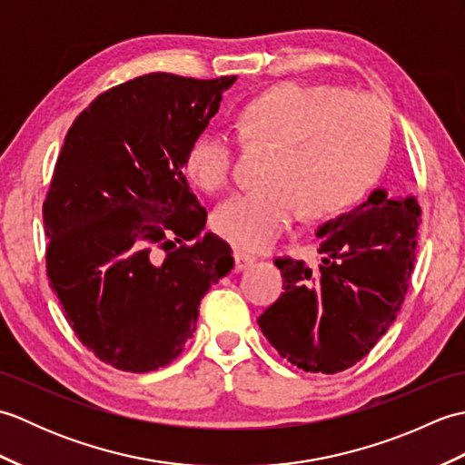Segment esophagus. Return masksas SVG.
I'll return each mask as SVG.
<instances>
[{
	"label": "esophagus",
	"instance_id": "obj_1",
	"mask_svg": "<svg viewBox=\"0 0 465 465\" xmlns=\"http://www.w3.org/2000/svg\"><path fill=\"white\" fill-rule=\"evenodd\" d=\"M233 270L235 272H242V270H245L248 268L250 263H253V258L250 253H243V252H240V250H233Z\"/></svg>",
	"mask_w": 465,
	"mask_h": 465
}]
</instances>
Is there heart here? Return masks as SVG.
<instances>
[{
	"mask_svg": "<svg viewBox=\"0 0 465 465\" xmlns=\"http://www.w3.org/2000/svg\"><path fill=\"white\" fill-rule=\"evenodd\" d=\"M243 142L272 145L268 183L225 203L215 232L245 250L270 245L292 222L343 212L368 192L388 160L390 117L373 97L323 84L282 82L238 110ZM235 143L212 132L195 137L185 153V175L207 193L233 182Z\"/></svg>",
	"mask_w": 465,
	"mask_h": 465,
	"instance_id": "1",
	"label": "heart"
}]
</instances>
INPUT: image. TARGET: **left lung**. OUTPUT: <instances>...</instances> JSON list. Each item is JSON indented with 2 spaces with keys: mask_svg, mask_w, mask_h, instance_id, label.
Returning <instances> with one entry per match:
<instances>
[{
  "mask_svg": "<svg viewBox=\"0 0 465 465\" xmlns=\"http://www.w3.org/2000/svg\"><path fill=\"white\" fill-rule=\"evenodd\" d=\"M420 222L416 197L375 190L320 227L318 265L273 260L283 293L258 323L282 358L303 371L338 373L368 355L406 300Z\"/></svg>",
  "mask_w": 465,
  "mask_h": 465,
  "instance_id": "1",
  "label": "left lung"
}]
</instances>
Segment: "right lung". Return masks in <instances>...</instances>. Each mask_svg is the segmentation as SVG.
<instances>
[{"mask_svg": "<svg viewBox=\"0 0 465 465\" xmlns=\"http://www.w3.org/2000/svg\"><path fill=\"white\" fill-rule=\"evenodd\" d=\"M235 80L134 77L65 135L44 202L45 270L77 340L115 370L173 361L202 298L233 268L230 245L202 235L207 212L183 163Z\"/></svg>", "mask_w": 465, "mask_h": 465, "instance_id": "add662e5", "label": "right lung"}]
</instances>
